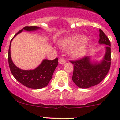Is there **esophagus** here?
Masks as SVG:
<instances>
[{"label":"esophagus","mask_w":120,"mask_h":120,"mask_svg":"<svg viewBox=\"0 0 120 120\" xmlns=\"http://www.w3.org/2000/svg\"><path fill=\"white\" fill-rule=\"evenodd\" d=\"M59 63L60 64H64L66 63V60L64 59H63V58H60L59 60Z\"/></svg>","instance_id":"1"}]
</instances>
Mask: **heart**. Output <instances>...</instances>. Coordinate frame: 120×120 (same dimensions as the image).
<instances>
[{
  "label": "heart",
  "instance_id": "b5f03b06",
  "mask_svg": "<svg viewBox=\"0 0 120 120\" xmlns=\"http://www.w3.org/2000/svg\"><path fill=\"white\" fill-rule=\"evenodd\" d=\"M87 38L83 35H77L64 39L59 42L60 47L63 50L72 49L71 54L74 58H81L84 56L90 48V44L85 42Z\"/></svg>",
  "mask_w": 120,
  "mask_h": 120
}]
</instances>
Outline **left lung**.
<instances>
[{
    "label": "left lung",
    "mask_w": 120,
    "mask_h": 120,
    "mask_svg": "<svg viewBox=\"0 0 120 120\" xmlns=\"http://www.w3.org/2000/svg\"><path fill=\"white\" fill-rule=\"evenodd\" d=\"M99 43L106 45L102 60L95 61L90 56H85L80 60L70 61L74 64L72 79L80 88H89L99 84L105 78L110 68V42L102 30L99 29Z\"/></svg>",
    "instance_id": "obj_1"
}]
</instances>
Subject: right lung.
I'll list each match as a JSON object with an SVG mask.
<instances>
[{
  "label": "right lung",
  "instance_id": "1",
  "mask_svg": "<svg viewBox=\"0 0 120 120\" xmlns=\"http://www.w3.org/2000/svg\"><path fill=\"white\" fill-rule=\"evenodd\" d=\"M41 29L38 26H25L19 31L10 41L8 53V61L10 69L14 78L26 87L32 89H41L48 85L58 65V59L56 58L53 60L44 59L41 64L34 70H24L17 67L12 61L11 57L10 46L12 40L19 34L23 31H35Z\"/></svg>",
  "mask_w": 120,
  "mask_h": 120
}]
</instances>
